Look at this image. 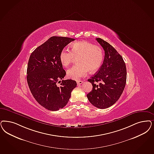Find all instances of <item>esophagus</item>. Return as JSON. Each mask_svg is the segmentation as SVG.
<instances>
[{
  "instance_id": "34e87169",
  "label": "esophagus",
  "mask_w": 154,
  "mask_h": 154,
  "mask_svg": "<svg viewBox=\"0 0 154 154\" xmlns=\"http://www.w3.org/2000/svg\"><path fill=\"white\" fill-rule=\"evenodd\" d=\"M82 83H83V81H81V80H79V81H77V85H81Z\"/></svg>"
}]
</instances>
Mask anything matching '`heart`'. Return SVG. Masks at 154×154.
I'll list each match as a JSON object with an SVG mask.
<instances>
[{
	"instance_id": "obj_1",
	"label": "heart",
	"mask_w": 154,
	"mask_h": 154,
	"mask_svg": "<svg viewBox=\"0 0 154 154\" xmlns=\"http://www.w3.org/2000/svg\"><path fill=\"white\" fill-rule=\"evenodd\" d=\"M103 58L102 48L86 40L73 43L71 51L63 49L60 54V62L65 67L68 66L75 58H77L78 64L67 71L69 79L75 80L85 76L89 70L91 73L96 72L101 67Z\"/></svg>"
}]
</instances>
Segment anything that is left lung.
Instances as JSON below:
<instances>
[{"label":"left lung","instance_id":"left-lung-1","mask_svg":"<svg viewBox=\"0 0 154 154\" xmlns=\"http://www.w3.org/2000/svg\"><path fill=\"white\" fill-rule=\"evenodd\" d=\"M97 41L105 51V58L100 69L88 80L93 89L87 94L90 103L98 109H106L117 102L125 89L127 72L122 56L109 43L101 38ZM100 82L99 85L94 82Z\"/></svg>","mask_w":154,"mask_h":154}]
</instances>
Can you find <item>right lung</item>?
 I'll return each instance as SVG.
<instances>
[{
	"label": "right lung",
	"instance_id": "add662e5",
	"mask_svg": "<svg viewBox=\"0 0 154 154\" xmlns=\"http://www.w3.org/2000/svg\"><path fill=\"white\" fill-rule=\"evenodd\" d=\"M75 40L69 37L52 36L31 53L28 63L27 80L31 92L37 102L51 111H57L66 105L71 92L77 86L75 81L62 80L66 72L60 60L61 51Z\"/></svg>",
	"mask_w": 154,
	"mask_h": 154
}]
</instances>
